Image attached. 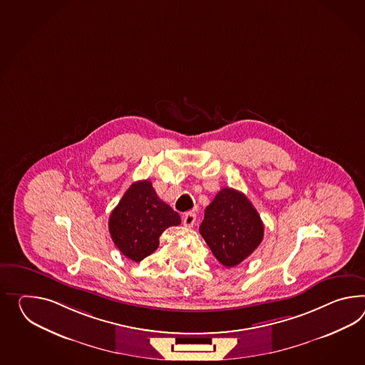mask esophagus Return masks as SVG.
I'll list each match as a JSON object with an SVG mask.
<instances>
[{
	"mask_svg": "<svg viewBox=\"0 0 365 365\" xmlns=\"http://www.w3.org/2000/svg\"><path fill=\"white\" fill-rule=\"evenodd\" d=\"M196 215L194 212H187L183 216V225L187 228H191L195 224Z\"/></svg>",
	"mask_w": 365,
	"mask_h": 365,
	"instance_id": "obj_1",
	"label": "esophagus"
}]
</instances>
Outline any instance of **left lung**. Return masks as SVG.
I'll return each mask as SVG.
<instances>
[{"mask_svg":"<svg viewBox=\"0 0 365 365\" xmlns=\"http://www.w3.org/2000/svg\"><path fill=\"white\" fill-rule=\"evenodd\" d=\"M199 232L217 261L233 267L261 244L264 224L247 196L233 188H222L205 208Z\"/></svg>","mask_w":365,"mask_h":365,"instance_id":"left-lung-1","label":"left lung"}]
</instances>
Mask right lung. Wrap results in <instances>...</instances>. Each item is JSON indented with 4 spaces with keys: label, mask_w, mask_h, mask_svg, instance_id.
<instances>
[{
    "label": "right lung",
    "mask_w": 365,
    "mask_h": 365,
    "mask_svg": "<svg viewBox=\"0 0 365 365\" xmlns=\"http://www.w3.org/2000/svg\"><path fill=\"white\" fill-rule=\"evenodd\" d=\"M180 216L162 202L150 180H138L126 190L109 216V233L120 252L135 262L160 245L162 232L179 225Z\"/></svg>",
    "instance_id": "right-lung-1"
}]
</instances>
